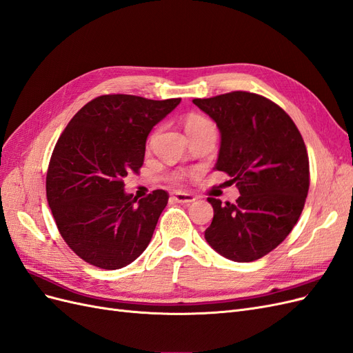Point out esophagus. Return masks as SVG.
<instances>
[{
	"mask_svg": "<svg viewBox=\"0 0 353 353\" xmlns=\"http://www.w3.org/2000/svg\"><path fill=\"white\" fill-rule=\"evenodd\" d=\"M172 199H174L175 201H178V203H185V205H188V203L196 200V197H194L193 194L183 193V191H178V193H175V194L172 196Z\"/></svg>",
	"mask_w": 353,
	"mask_h": 353,
	"instance_id": "obj_1",
	"label": "esophagus"
}]
</instances>
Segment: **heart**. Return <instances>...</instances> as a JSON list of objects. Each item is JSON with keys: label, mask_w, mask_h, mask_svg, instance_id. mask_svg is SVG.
Masks as SVG:
<instances>
[{"label": "heart", "mask_w": 353, "mask_h": 353, "mask_svg": "<svg viewBox=\"0 0 353 353\" xmlns=\"http://www.w3.org/2000/svg\"><path fill=\"white\" fill-rule=\"evenodd\" d=\"M206 130H215L213 128L212 122L208 121L206 117H203L200 114L196 113H191L187 116L185 119V131L187 134H196V132H201V131H206ZM175 179H179V176L176 175Z\"/></svg>", "instance_id": "1"}]
</instances>
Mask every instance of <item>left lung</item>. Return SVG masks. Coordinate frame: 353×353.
I'll use <instances>...</instances> for the list:
<instances>
[{"label": "left lung", "instance_id": "obj_1", "mask_svg": "<svg viewBox=\"0 0 353 353\" xmlns=\"http://www.w3.org/2000/svg\"><path fill=\"white\" fill-rule=\"evenodd\" d=\"M221 134L215 169L227 172L240 197H209L210 248L234 262H252L274 250L301 216L309 190V159L292 117L262 95L234 91L194 99Z\"/></svg>", "mask_w": 353, "mask_h": 353}]
</instances>
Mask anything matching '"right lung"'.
<instances>
[{"label":"right lung","instance_id":"obj_1","mask_svg":"<svg viewBox=\"0 0 353 353\" xmlns=\"http://www.w3.org/2000/svg\"><path fill=\"white\" fill-rule=\"evenodd\" d=\"M179 103L101 95L60 135L48 165L47 200L63 240L85 262L119 270L147 249L169 196L154 190L137 200L125 193L123 179L140 170L148 134Z\"/></svg>","mask_w":353,"mask_h":353}]
</instances>
